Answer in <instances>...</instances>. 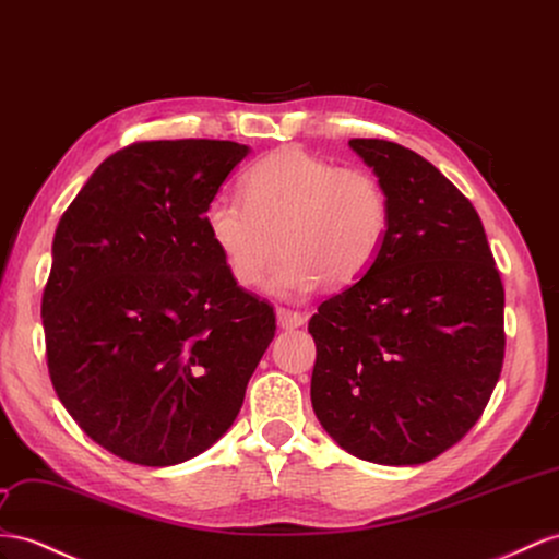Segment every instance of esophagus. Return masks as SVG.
Returning a JSON list of instances; mask_svg holds the SVG:
<instances>
[{
	"label": "esophagus",
	"mask_w": 559,
	"mask_h": 559,
	"mask_svg": "<svg viewBox=\"0 0 559 559\" xmlns=\"http://www.w3.org/2000/svg\"><path fill=\"white\" fill-rule=\"evenodd\" d=\"M276 321H278V328H283V331H293V328L305 325L307 319L299 311H290V309L278 307L276 309Z\"/></svg>",
	"instance_id": "esophagus-1"
}]
</instances>
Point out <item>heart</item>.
<instances>
[{"mask_svg":"<svg viewBox=\"0 0 559 559\" xmlns=\"http://www.w3.org/2000/svg\"><path fill=\"white\" fill-rule=\"evenodd\" d=\"M392 207L376 175L340 167L297 146L278 148L242 177V198L214 195L203 228L238 285H254L281 234L283 260L264 290L299 299L331 285H352L378 262Z\"/></svg>","mask_w":559,"mask_h":559,"instance_id":"b5f03b06","label":"heart"}]
</instances>
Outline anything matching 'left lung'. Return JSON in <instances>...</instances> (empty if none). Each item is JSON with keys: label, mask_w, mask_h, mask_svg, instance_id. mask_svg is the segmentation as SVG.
Wrapping results in <instances>:
<instances>
[{"label": "left lung", "mask_w": 559, "mask_h": 559, "mask_svg": "<svg viewBox=\"0 0 559 559\" xmlns=\"http://www.w3.org/2000/svg\"><path fill=\"white\" fill-rule=\"evenodd\" d=\"M392 226L361 281L309 321L311 406L347 453L420 465L461 441L503 368L506 293L477 210L423 155L352 139Z\"/></svg>", "instance_id": "obj_1"}]
</instances>
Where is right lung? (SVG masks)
<instances>
[{
  "instance_id": "obj_1",
  "label": "right lung",
  "mask_w": 559,
  "mask_h": 559,
  "mask_svg": "<svg viewBox=\"0 0 559 559\" xmlns=\"http://www.w3.org/2000/svg\"><path fill=\"white\" fill-rule=\"evenodd\" d=\"M246 155L234 141L134 143L56 226L41 297L51 384L87 437L130 463L207 451L274 340V307L238 288L203 228Z\"/></svg>"
}]
</instances>
